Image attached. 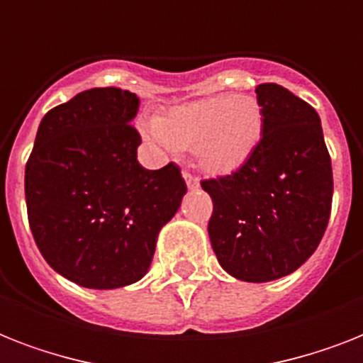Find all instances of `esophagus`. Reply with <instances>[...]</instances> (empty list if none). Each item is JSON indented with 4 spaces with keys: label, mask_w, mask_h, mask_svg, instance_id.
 Here are the masks:
<instances>
[{
    "label": "esophagus",
    "mask_w": 363,
    "mask_h": 363,
    "mask_svg": "<svg viewBox=\"0 0 363 363\" xmlns=\"http://www.w3.org/2000/svg\"><path fill=\"white\" fill-rule=\"evenodd\" d=\"M182 177H184V181H186V186L190 188V190H197V188H199V181H197L196 177L191 175L190 172L182 169Z\"/></svg>",
    "instance_id": "esophagus-1"
}]
</instances>
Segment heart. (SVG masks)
Here are the masks:
<instances>
[{
	"label": "heart",
	"instance_id": "heart-1",
	"mask_svg": "<svg viewBox=\"0 0 363 363\" xmlns=\"http://www.w3.org/2000/svg\"><path fill=\"white\" fill-rule=\"evenodd\" d=\"M147 135L172 149H191L208 175L246 166L263 140L264 115L250 95H218L175 106L147 125Z\"/></svg>",
	"mask_w": 363,
	"mask_h": 363
}]
</instances>
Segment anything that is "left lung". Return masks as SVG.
Listing matches in <instances>:
<instances>
[{
  "label": "left lung",
  "instance_id": "8db88e82",
  "mask_svg": "<svg viewBox=\"0 0 363 363\" xmlns=\"http://www.w3.org/2000/svg\"><path fill=\"white\" fill-rule=\"evenodd\" d=\"M264 132L238 172L203 181L214 203L208 237L233 278L264 284L319 246L332 208V162L317 111L278 84L257 85Z\"/></svg>",
  "mask_w": 363,
  "mask_h": 363
}]
</instances>
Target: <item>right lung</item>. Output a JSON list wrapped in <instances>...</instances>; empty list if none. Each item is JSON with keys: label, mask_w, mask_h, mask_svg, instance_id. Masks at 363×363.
I'll return each instance as SVG.
<instances>
[{"label": "right lung", "mask_w": 363, "mask_h": 363, "mask_svg": "<svg viewBox=\"0 0 363 363\" xmlns=\"http://www.w3.org/2000/svg\"><path fill=\"white\" fill-rule=\"evenodd\" d=\"M138 110L130 91H82L44 115L26 164L35 242L55 272L82 287L140 281L186 194L175 164L152 172L138 162Z\"/></svg>", "instance_id": "1"}]
</instances>
